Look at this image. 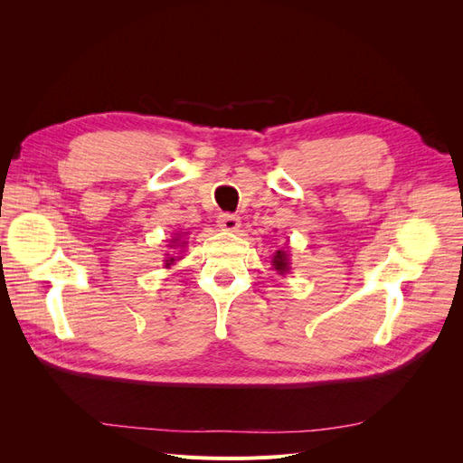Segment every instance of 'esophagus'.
I'll list each match as a JSON object with an SVG mask.
<instances>
[{"label": "esophagus", "mask_w": 463, "mask_h": 463, "mask_svg": "<svg viewBox=\"0 0 463 463\" xmlns=\"http://www.w3.org/2000/svg\"><path fill=\"white\" fill-rule=\"evenodd\" d=\"M218 226L223 232H237L241 226V220H240V216H235V214H220L218 216Z\"/></svg>", "instance_id": "34e87169"}]
</instances>
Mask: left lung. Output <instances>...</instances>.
<instances>
[{
  "mask_svg": "<svg viewBox=\"0 0 463 463\" xmlns=\"http://www.w3.org/2000/svg\"><path fill=\"white\" fill-rule=\"evenodd\" d=\"M272 264L274 269L278 270V274H286L289 270V259L286 250H276L274 257H272Z\"/></svg>",
  "mask_w": 463,
  "mask_h": 463,
  "instance_id": "left-lung-1",
  "label": "left lung"
}]
</instances>
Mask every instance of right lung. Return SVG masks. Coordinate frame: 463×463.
<instances>
[{
    "label": "right lung",
    "mask_w": 463,
    "mask_h": 463,
    "mask_svg": "<svg viewBox=\"0 0 463 463\" xmlns=\"http://www.w3.org/2000/svg\"><path fill=\"white\" fill-rule=\"evenodd\" d=\"M177 241H179V240H174L172 243H177ZM184 245H185V241H184V243H181L179 247H184ZM175 247H177V245H175ZM174 260H175L174 257H167V259H165V269H167V266H170V264H174Z\"/></svg>",
    "instance_id": "obj_1"
}]
</instances>
